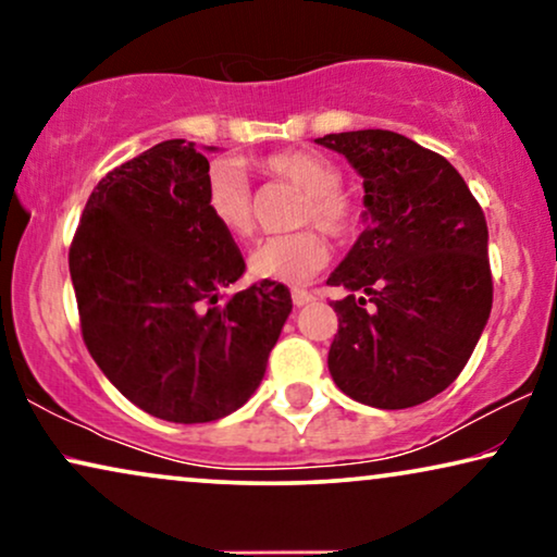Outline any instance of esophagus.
<instances>
[{
	"instance_id": "34e87169",
	"label": "esophagus",
	"mask_w": 557,
	"mask_h": 557,
	"mask_svg": "<svg viewBox=\"0 0 557 557\" xmlns=\"http://www.w3.org/2000/svg\"><path fill=\"white\" fill-rule=\"evenodd\" d=\"M292 299H294L296 307H304V304L314 301V294L307 292V288H294V292H292Z\"/></svg>"
}]
</instances>
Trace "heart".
Masks as SVG:
<instances>
[{
    "instance_id": "b5f03b06",
    "label": "heart",
    "mask_w": 557,
    "mask_h": 557,
    "mask_svg": "<svg viewBox=\"0 0 557 557\" xmlns=\"http://www.w3.org/2000/svg\"><path fill=\"white\" fill-rule=\"evenodd\" d=\"M269 177L292 182L304 189L299 225L317 223L326 233L345 238L357 227V208L342 189V170L332 159L307 149L273 151L256 162ZM205 208L210 218L233 238H248L253 233V195L248 180L235 162H215L205 177ZM330 261V243L317 227L273 235L253 248L248 269L258 278L281 284H304Z\"/></svg>"
}]
</instances>
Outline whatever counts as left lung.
Instances as JSON below:
<instances>
[{"instance_id":"1","label":"left lung","mask_w":557,"mask_h":557,"mask_svg":"<svg viewBox=\"0 0 557 557\" xmlns=\"http://www.w3.org/2000/svg\"><path fill=\"white\" fill-rule=\"evenodd\" d=\"M364 180L368 227L326 284L339 330L330 372L364 406L400 410L459 377L492 311L486 220L444 157L408 136L364 128L317 139Z\"/></svg>"}]
</instances>
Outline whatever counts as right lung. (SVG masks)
Wrapping results in <instances>:
<instances>
[{
  "instance_id": "obj_1",
  "label": "right lung",
  "mask_w": 557,
  "mask_h": 557,
  "mask_svg": "<svg viewBox=\"0 0 557 557\" xmlns=\"http://www.w3.org/2000/svg\"><path fill=\"white\" fill-rule=\"evenodd\" d=\"M208 157L170 139L111 170L73 235L71 278L90 357L116 391L172 423H208L261 385L292 294L246 271L205 208Z\"/></svg>"
}]
</instances>
